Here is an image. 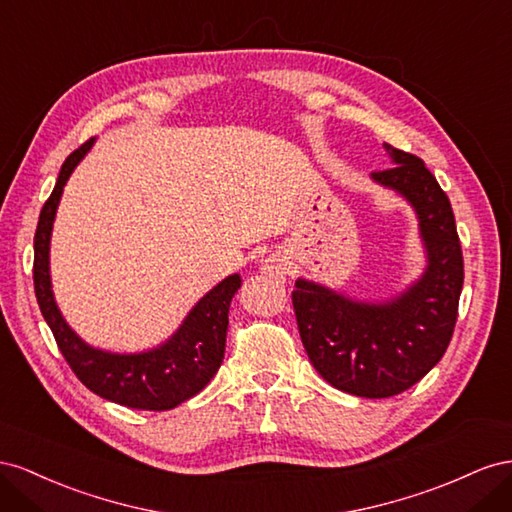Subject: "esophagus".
<instances>
[{
    "label": "esophagus",
    "mask_w": 512,
    "mask_h": 512,
    "mask_svg": "<svg viewBox=\"0 0 512 512\" xmlns=\"http://www.w3.org/2000/svg\"><path fill=\"white\" fill-rule=\"evenodd\" d=\"M264 272L270 274V276H281L283 274V266L279 259H268L264 264Z\"/></svg>",
    "instance_id": "esophagus-1"
}]
</instances>
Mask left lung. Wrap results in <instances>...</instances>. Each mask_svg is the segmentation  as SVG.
I'll return each mask as SVG.
<instances>
[{
    "label": "left lung",
    "mask_w": 512,
    "mask_h": 512,
    "mask_svg": "<svg viewBox=\"0 0 512 512\" xmlns=\"http://www.w3.org/2000/svg\"><path fill=\"white\" fill-rule=\"evenodd\" d=\"M392 167L373 180L399 191L416 208L429 268L386 304L352 302L309 281L291 291L302 345L317 373L343 392L394 397L442 360L452 339L463 287V253L455 214L422 160L384 143Z\"/></svg>",
    "instance_id": "left-lung-1"
}]
</instances>
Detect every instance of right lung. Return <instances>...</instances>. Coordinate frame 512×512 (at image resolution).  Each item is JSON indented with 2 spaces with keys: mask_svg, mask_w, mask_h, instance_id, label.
Here are the masks:
<instances>
[{
  "mask_svg": "<svg viewBox=\"0 0 512 512\" xmlns=\"http://www.w3.org/2000/svg\"><path fill=\"white\" fill-rule=\"evenodd\" d=\"M90 148L92 139L64 160L53 193L40 210L34 236V289L40 313L49 324L68 367L85 388H90L102 399L135 407V410H173L175 405L188 401L206 388L223 364L229 304L242 281L238 274H231L223 283H218L197 302L191 315L184 319L182 328L163 347L152 349V352L120 356L85 345L68 328L53 300L49 240L64 184Z\"/></svg>",
  "mask_w": 512,
  "mask_h": 512,
  "instance_id": "add662e5",
  "label": "right lung"
}]
</instances>
